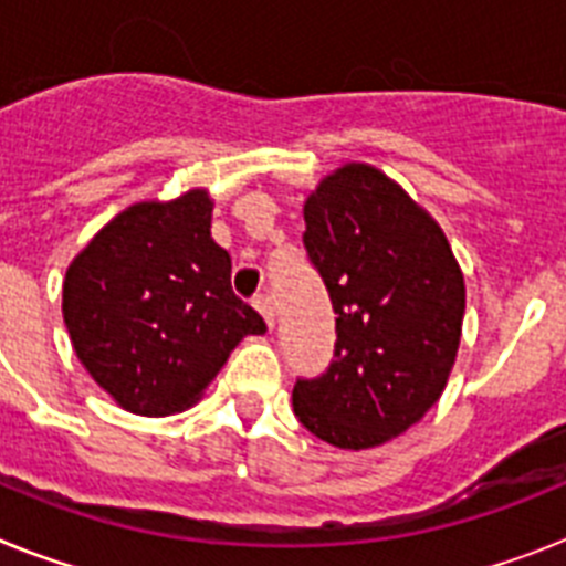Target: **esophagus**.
<instances>
[{
    "label": "esophagus",
    "instance_id": "1",
    "mask_svg": "<svg viewBox=\"0 0 566 566\" xmlns=\"http://www.w3.org/2000/svg\"><path fill=\"white\" fill-rule=\"evenodd\" d=\"M254 308H258L260 314H263V319H266V326L269 328H274V300H272V294H258V297H254Z\"/></svg>",
    "mask_w": 566,
    "mask_h": 566
}]
</instances>
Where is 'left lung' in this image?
<instances>
[{
	"instance_id": "left-lung-1",
	"label": "left lung",
	"mask_w": 566,
	"mask_h": 566,
	"mask_svg": "<svg viewBox=\"0 0 566 566\" xmlns=\"http://www.w3.org/2000/svg\"><path fill=\"white\" fill-rule=\"evenodd\" d=\"M303 218L337 314V359L297 379L294 413L339 451H368L442 397L462 343L464 274L437 218L371 164L319 178Z\"/></svg>"
}]
</instances>
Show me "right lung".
Masks as SVG:
<instances>
[{
    "label": "right lung",
    "mask_w": 566,
    "mask_h": 566,
    "mask_svg": "<svg viewBox=\"0 0 566 566\" xmlns=\"http://www.w3.org/2000/svg\"><path fill=\"white\" fill-rule=\"evenodd\" d=\"M212 209L203 187L129 203L64 272L73 352L124 411H187L234 345L266 332L263 317L234 297L232 258L214 243Z\"/></svg>",
    "instance_id": "add662e5"
}]
</instances>
